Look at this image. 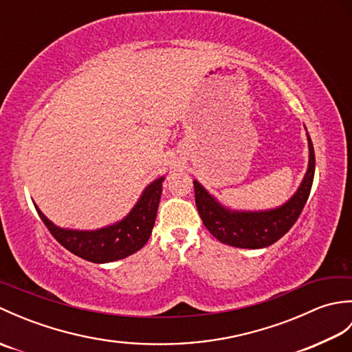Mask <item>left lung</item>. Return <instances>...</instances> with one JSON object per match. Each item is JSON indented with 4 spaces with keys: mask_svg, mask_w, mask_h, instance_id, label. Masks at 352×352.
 <instances>
[{
    "mask_svg": "<svg viewBox=\"0 0 352 352\" xmlns=\"http://www.w3.org/2000/svg\"><path fill=\"white\" fill-rule=\"evenodd\" d=\"M309 140V168L301 182V186L287 203L260 212L230 210L214 199L203 186L193 180L195 188V203L198 213L206 228L219 242L236 246V248H265L281 239L300 218L302 208L307 203L313 177H315V149L311 139Z\"/></svg>",
    "mask_w": 352,
    "mask_h": 352,
    "instance_id": "8db88e82",
    "label": "left lung"
}]
</instances>
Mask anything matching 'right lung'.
I'll use <instances>...</instances> for the list:
<instances>
[{"label":"right lung","mask_w":352,"mask_h":352,"mask_svg":"<svg viewBox=\"0 0 352 352\" xmlns=\"http://www.w3.org/2000/svg\"><path fill=\"white\" fill-rule=\"evenodd\" d=\"M163 180L164 177H160L148 184L122 221L98 230L60 228L54 226L36 204L34 207L50 233L66 250L92 263H109L131 256L148 242L160 203Z\"/></svg>","instance_id":"1"}]
</instances>
